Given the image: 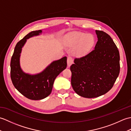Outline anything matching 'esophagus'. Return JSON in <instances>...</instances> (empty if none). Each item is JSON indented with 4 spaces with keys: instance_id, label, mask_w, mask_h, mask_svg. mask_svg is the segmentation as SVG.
I'll use <instances>...</instances> for the list:
<instances>
[{
    "instance_id": "1",
    "label": "esophagus",
    "mask_w": 131,
    "mask_h": 131,
    "mask_svg": "<svg viewBox=\"0 0 131 131\" xmlns=\"http://www.w3.org/2000/svg\"><path fill=\"white\" fill-rule=\"evenodd\" d=\"M73 62V58L71 57L70 56H69L68 57V60H67V63H68V65L69 66H70L72 63Z\"/></svg>"
}]
</instances>
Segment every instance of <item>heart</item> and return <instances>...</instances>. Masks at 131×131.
<instances>
[{"mask_svg":"<svg viewBox=\"0 0 131 131\" xmlns=\"http://www.w3.org/2000/svg\"><path fill=\"white\" fill-rule=\"evenodd\" d=\"M94 43V37L91 34L78 32L69 36L67 44L73 49V53L76 56H83L87 54L92 48Z\"/></svg>","mask_w":131,"mask_h":131,"instance_id":"heart-1","label":"heart"}]
</instances>
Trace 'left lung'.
Instances as JSON below:
<instances>
[{
    "label": "left lung",
    "instance_id": "1",
    "mask_svg": "<svg viewBox=\"0 0 131 131\" xmlns=\"http://www.w3.org/2000/svg\"><path fill=\"white\" fill-rule=\"evenodd\" d=\"M98 38L92 51L74 59L70 66L71 83L79 96L94 98L107 93L113 87L120 72V56L110 36L96 30Z\"/></svg>",
    "mask_w": 131,
    "mask_h": 131
}]
</instances>
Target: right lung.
<instances>
[{"mask_svg":"<svg viewBox=\"0 0 131 131\" xmlns=\"http://www.w3.org/2000/svg\"><path fill=\"white\" fill-rule=\"evenodd\" d=\"M41 30L33 31L17 43L10 61V78L13 85L23 95L32 100L46 98L51 94L54 80L67 66V57L53 61L41 73L34 75L24 73L19 66L21 49L29 39L38 35Z\"/></svg>","mask_w":131,"mask_h":131,"instance_id":"add662e5","label":"right lung"}]
</instances>
